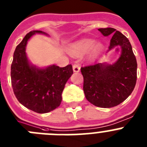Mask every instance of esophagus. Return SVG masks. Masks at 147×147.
<instances>
[{"label":"esophagus","instance_id":"1","mask_svg":"<svg viewBox=\"0 0 147 147\" xmlns=\"http://www.w3.org/2000/svg\"><path fill=\"white\" fill-rule=\"evenodd\" d=\"M73 70L74 72H79L80 70V65L77 64V63H74L73 65Z\"/></svg>","mask_w":147,"mask_h":147}]
</instances>
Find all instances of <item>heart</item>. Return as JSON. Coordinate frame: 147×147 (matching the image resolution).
<instances>
[{
    "label": "heart",
    "instance_id": "b5f03b06",
    "mask_svg": "<svg viewBox=\"0 0 147 147\" xmlns=\"http://www.w3.org/2000/svg\"><path fill=\"white\" fill-rule=\"evenodd\" d=\"M93 43H94V41L90 40V39L82 40L80 42L73 45L72 48L71 49V53L74 56L82 55V54L88 52V51L91 49ZM100 49H101V45L97 44L93 48V53H96Z\"/></svg>",
    "mask_w": 147,
    "mask_h": 147
}]
</instances>
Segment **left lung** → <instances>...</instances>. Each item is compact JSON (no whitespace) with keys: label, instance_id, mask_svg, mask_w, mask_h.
Masks as SVG:
<instances>
[{"label":"left lung","instance_id":"8db88e82","mask_svg":"<svg viewBox=\"0 0 147 147\" xmlns=\"http://www.w3.org/2000/svg\"><path fill=\"white\" fill-rule=\"evenodd\" d=\"M112 37L110 49L120 45L121 57L113 65L96 63L81 67L83 90L88 102L104 108L115 107L132 93L137 80V61L129 40L113 28H98Z\"/></svg>","mask_w":147,"mask_h":147}]
</instances>
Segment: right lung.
<instances>
[{"label":"right lung","instance_id":"right-lung-1","mask_svg":"<svg viewBox=\"0 0 147 147\" xmlns=\"http://www.w3.org/2000/svg\"><path fill=\"white\" fill-rule=\"evenodd\" d=\"M42 31L27 34L15 49L11 65V86L18 102L37 113L55 110L62 102V93L66 82L73 74L71 65L64 67L52 65L40 69L30 65L26 54L29 38Z\"/></svg>","mask_w":147,"mask_h":147}]
</instances>
